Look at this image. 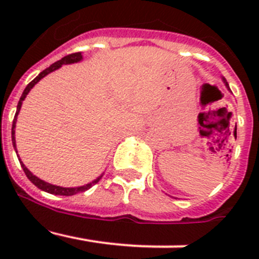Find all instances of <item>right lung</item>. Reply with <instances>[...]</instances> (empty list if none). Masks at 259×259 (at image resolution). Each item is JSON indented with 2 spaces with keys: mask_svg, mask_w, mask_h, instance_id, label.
Returning <instances> with one entry per match:
<instances>
[{
  "mask_svg": "<svg viewBox=\"0 0 259 259\" xmlns=\"http://www.w3.org/2000/svg\"><path fill=\"white\" fill-rule=\"evenodd\" d=\"M81 58H83V57H81V53H72V54H68V56L63 57V58H62V59L57 61L56 63H53L52 66H49V67H48V68H45V70L42 71V72H40V74H38L37 76H36L35 79L32 80L31 83H29L28 85L26 87V89H24V92H23L22 97H20L19 102H18L17 113H15V118H14V120H13V127H11V141H13L14 148H15V136H14V135H15V130H14V128H15V123H17V115H18V113H19V110H20V106H22L23 100H24V98H26V96L28 95V92L32 89V87L35 85V84L37 83L38 80L42 79V77H44L45 75L50 74L52 71L57 70V68L61 67L62 65H67V63H75V62H79ZM15 150H17V149H15ZM19 161H20V159H19ZM20 164H22V168H23V171H24V174H26V175H27V178H28V179L31 180V182L33 183V184H35L36 187H37V188H40L41 191L48 192V193L58 194V196H72V194L80 193V192L88 191V189L91 188L92 185L97 184V183L100 182V179H101V178H102V175H101V176H100V178H98V179H96L95 182L89 183V184H87V185H83V187H79V188H62V187H57V185L49 184V183L44 182V180L38 179L37 176L33 175V174H32L31 171H29L28 168H27V167L24 166V164H23L22 161H20Z\"/></svg>",
  "mask_w": 259,
  "mask_h": 259,
  "instance_id": "add662e5",
  "label": "right lung"
}]
</instances>
